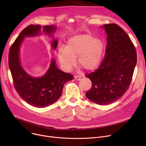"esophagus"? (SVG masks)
<instances>
[{"label":"esophagus","mask_w":146,"mask_h":146,"mask_svg":"<svg viewBox=\"0 0 146 146\" xmlns=\"http://www.w3.org/2000/svg\"><path fill=\"white\" fill-rule=\"evenodd\" d=\"M81 78H82V76H79V75H76V76H74V79H75L76 80H80V79H81Z\"/></svg>","instance_id":"1"}]
</instances>
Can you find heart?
<instances>
[{"label": "heart", "instance_id": "obj_1", "mask_svg": "<svg viewBox=\"0 0 146 146\" xmlns=\"http://www.w3.org/2000/svg\"><path fill=\"white\" fill-rule=\"evenodd\" d=\"M101 40L89 35H80L71 38L64 47H61L57 52L59 63L66 71H70L78 63L87 70L95 68L100 62L103 51Z\"/></svg>", "mask_w": 146, "mask_h": 146}]
</instances>
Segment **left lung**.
I'll use <instances>...</instances> for the list:
<instances>
[{
    "label": "left lung",
    "mask_w": 146,
    "mask_h": 146,
    "mask_svg": "<svg viewBox=\"0 0 146 146\" xmlns=\"http://www.w3.org/2000/svg\"><path fill=\"white\" fill-rule=\"evenodd\" d=\"M107 34L105 55L96 70L86 75L92 82L86 97L99 105H108L123 96L129 87L137 64L135 46L116 24L104 25Z\"/></svg>",
    "instance_id": "1"
}]
</instances>
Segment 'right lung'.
Instances as JSON below:
<instances>
[{
    "label": "right lung",
    "instance_id": "1",
    "mask_svg": "<svg viewBox=\"0 0 146 146\" xmlns=\"http://www.w3.org/2000/svg\"><path fill=\"white\" fill-rule=\"evenodd\" d=\"M40 25H30L23 29L11 45L9 52V66L13 86L20 97L28 104L44 108L54 103L62 94L64 84L73 79V75L60 70L52 60L47 72L41 78H35L28 75L19 61V47L25 36H34L41 31ZM45 34L53 33L54 26L44 27ZM58 42L54 40L52 46L56 49Z\"/></svg>",
    "mask_w": 146,
    "mask_h": 146
}]
</instances>
